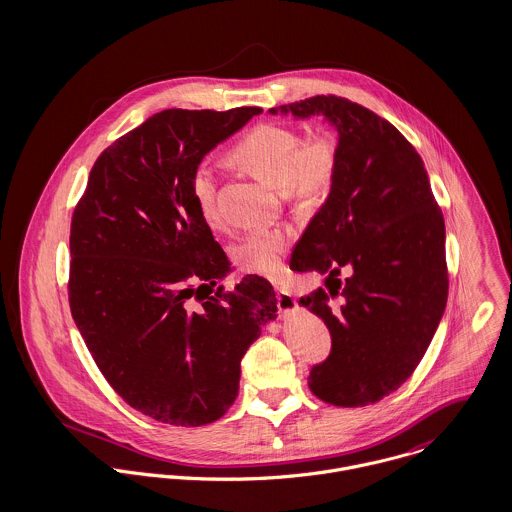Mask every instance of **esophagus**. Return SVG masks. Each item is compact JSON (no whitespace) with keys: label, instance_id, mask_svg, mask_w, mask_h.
<instances>
[{"label":"esophagus","instance_id":"obj_1","mask_svg":"<svg viewBox=\"0 0 512 512\" xmlns=\"http://www.w3.org/2000/svg\"><path fill=\"white\" fill-rule=\"evenodd\" d=\"M276 299H278V309L282 311V315H292L297 311V301H295L292 293L286 292V290H278Z\"/></svg>","mask_w":512,"mask_h":512}]
</instances>
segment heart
Wrapping results in <instances>:
<instances>
[{
	"label": "heart",
	"mask_w": 512,
	"mask_h": 512,
	"mask_svg": "<svg viewBox=\"0 0 512 512\" xmlns=\"http://www.w3.org/2000/svg\"><path fill=\"white\" fill-rule=\"evenodd\" d=\"M232 157L258 179L286 189L299 201L325 197L339 171V144L333 134L321 132L303 142L301 134L280 124L252 128L232 149ZM191 195L207 222L217 220V171L199 163L191 173ZM290 230L256 228L246 232L232 248L236 264L252 274L276 276L290 246Z\"/></svg>",
	"instance_id": "heart-1"
}]
</instances>
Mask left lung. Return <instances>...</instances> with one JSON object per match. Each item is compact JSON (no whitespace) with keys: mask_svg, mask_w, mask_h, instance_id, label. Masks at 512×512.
I'll use <instances>...</instances> for the list:
<instances>
[{"mask_svg":"<svg viewBox=\"0 0 512 512\" xmlns=\"http://www.w3.org/2000/svg\"><path fill=\"white\" fill-rule=\"evenodd\" d=\"M268 112L323 116L337 130L335 183L290 268L325 276L327 290L299 299L325 321L333 343L329 359L311 368V392L343 408L374 404L410 378L445 311V222L424 161L392 124L339 96Z\"/></svg>","mask_w":512,"mask_h":512,"instance_id":"8db88e82","label":"left lung"}]
</instances>
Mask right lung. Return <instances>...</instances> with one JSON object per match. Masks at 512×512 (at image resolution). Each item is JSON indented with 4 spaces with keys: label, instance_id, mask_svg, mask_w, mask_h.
I'll return each mask as SVG.
<instances>
[{
    "label": "right lung",
    "instance_id": "1",
    "mask_svg": "<svg viewBox=\"0 0 512 512\" xmlns=\"http://www.w3.org/2000/svg\"><path fill=\"white\" fill-rule=\"evenodd\" d=\"M260 112L153 114L102 151L74 209V323L110 386L161 424L222 418L238 396L244 353L278 317L260 276L211 295L230 262L191 195L193 169Z\"/></svg>",
    "mask_w": 512,
    "mask_h": 512
}]
</instances>
